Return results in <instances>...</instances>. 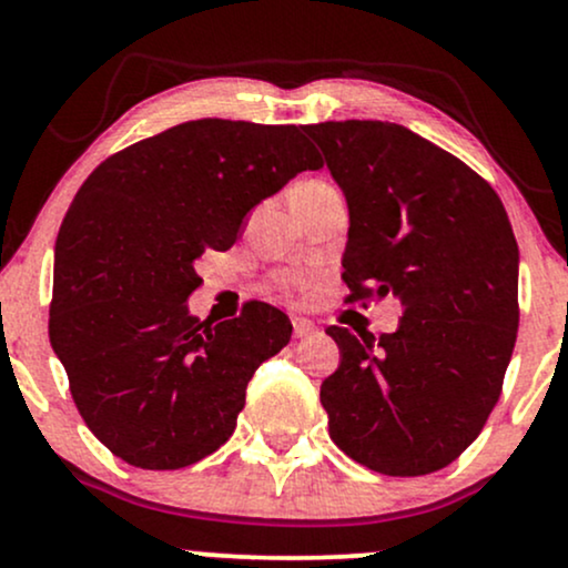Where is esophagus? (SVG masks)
Wrapping results in <instances>:
<instances>
[{"label": "esophagus", "mask_w": 568, "mask_h": 568, "mask_svg": "<svg viewBox=\"0 0 568 568\" xmlns=\"http://www.w3.org/2000/svg\"><path fill=\"white\" fill-rule=\"evenodd\" d=\"M317 331L321 328H317L312 321H306V317H293V336L296 338H310V336H315Z\"/></svg>", "instance_id": "obj_1"}]
</instances>
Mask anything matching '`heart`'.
<instances>
[{"label": "heart", "instance_id": "1", "mask_svg": "<svg viewBox=\"0 0 568 568\" xmlns=\"http://www.w3.org/2000/svg\"><path fill=\"white\" fill-rule=\"evenodd\" d=\"M277 285L285 293H306L312 288V280L302 272H283V275H277Z\"/></svg>", "mask_w": 568, "mask_h": 568}]
</instances>
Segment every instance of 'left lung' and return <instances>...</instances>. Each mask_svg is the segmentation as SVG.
Listing matches in <instances>:
<instances>
[{
  "label": "left lung",
  "instance_id": "8db88e82",
  "mask_svg": "<svg viewBox=\"0 0 568 568\" xmlns=\"http://www.w3.org/2000/svg\"><path fill=\"white\" fill-rule=\"evenodd\" d=\"M349 205L347 302L395 296V334L328 325L331 440L368 470H443L497 406L518 336V243L499 194L446 149L379 120L302 128Z\"/></svg>",
  "mask_w": 568,
  "mask_h": 568
}]
</instances>
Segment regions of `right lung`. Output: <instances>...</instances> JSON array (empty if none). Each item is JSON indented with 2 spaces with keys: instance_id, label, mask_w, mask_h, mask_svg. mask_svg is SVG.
<instances>
[{
  "instance_id": "1",
  "label": "right lung",
  "mask_w": 568,
  "mask_h": 568,
  "mask_svg": "<svg viewBox=\"0 0 568 568\" xmlns=\"http://www.w3.org/2000/svg\"><path fill=\"white\" fill-rule=\"evenodd\" d=\"M323 168L296 125L192 120L88 175L55 240L50 344L84 425L141 470H181L224 446L245 387L291 342L275 306L207 325L186 298L194 262L237 240L245 213Z\"/></svg>"
}]
</instances>
